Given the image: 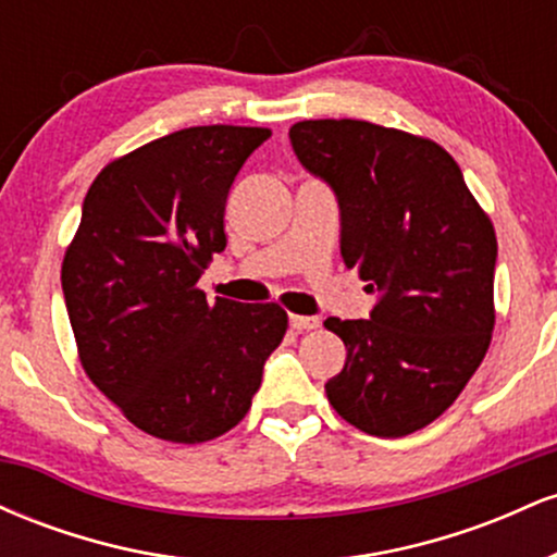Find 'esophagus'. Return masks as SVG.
Segmentation results:
<instances>
[{
	"label": "esophagus",
	"mask_w": 557,
	"mask_h": 557,
	"mask_svg": "<svg viewBox=\"0 0 557 557\" xmlns=\"http://www.w3.org/2000/svg\"><path fill=\"white\" fill-rule=\"evenodd\" d=\"M290 327L296 330V332L317 330V327H319V317H300V314H293V317H290Z\"/></svg>",
	"instance_id": "34e87169"
}]
</instances>
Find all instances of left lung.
<instances>
[{"label":"left lung","mask_w":557,"mask_h":557,"mask_svg":"<svg viewBox=\"0 0 557 557\" xmlns=\"http://www.w3.org/2000/svg\"><path fill=\"white\" fill-rule=\"evenodd\" d=\"M290 144L341 203V253L376 293L369 319L330 317L345 367L324 385L356 430L406 437L443 417L487 354L497 238L440 144L367 120H304Z\"/></svg>","instance_id":"obj_1"}]
</instances>
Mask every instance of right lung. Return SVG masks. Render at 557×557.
<instances>
[{
    "label": "right lung",
    "instance_id": "obj_1",
    "mask_svg": "<svg viewBox=\"0 0 557 557\" xmlns=\"http://www.w3.org/2000/svg\"><path fill=\"white\" fill-rule=\"evenodd\" d=\"M270 127L198 125L96 175L62 261V293L88 380L138 430L196 445L251 408L287 314L209 304L198 277L225 251V203Z\"/></svg>",
    "mask_w": 557,
    "mask_h": 557
}]
</instances>
